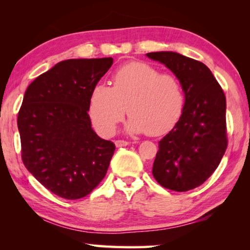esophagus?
Returning <instances> with one entry per match:
<instances>
[{"label": "esophagus", "mask_w": 250, "mask_h": 250, "mask_svg": "<svg viewBox=\"0 0 250 250\" xmlns=\"http://www.w3.org/2000/svg\"><path fill=\"white\" fill-rule=\"evenodd\" d=\"M115 143H116V146H117V147L125 146L129 145V142H128V141H125V140H117Z\"/></svg>", "instance_id": "obj_1"}]
</instances>
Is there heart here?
I'll return each mask as SVG.
<instances>
[{"instance_id":"heart-1","label":"heart","mask_w":250,"mask_h":250,"mask_svg":"<svg viewBox=\"0 0 250 250\" xmlns=\"http://www.w3.org/2000/svg\"><path fill=\"white\" fill-rule=\"evenodd\" d=\"M185 96L175 76L161 74L146 62H132L112 76V87L99 83L91 91L89 115L99 133L110 137L131 116L126 129L131 133L161 135L170 131L183 113Z\"/></svg>"}]
</instances>
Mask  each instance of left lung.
<instances>
[{
    "label": "left lung",
    "instance_id": "obj_1",
    "mask_svg": "<svg viewBox=\"0 0 250 250\" xmlns=\"http://www.w3.org/2000/svg\"><path fill=\"white\" fill-rule=\"evenodd\" d=\"M166 65L183 87V113L159 142L152 174L160 185L186 192L213 174L227 149L226 98L208 67L174 52L147 53Z\"/></svg>",
    "mask_w": 250,
    "mask_h": 250
}]
</instances>
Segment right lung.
<instances>
[{
  "label": "right lung",
  "instance_id": "right-lung-1",
  "mask_svg": "<svg viewBox=\"0 0 250 250\" xmlns=\"http://www.w3.org/2000/svg\"><path fill=\"white\" fill-rule=\"evenodd\" d=\"M111 57L67 59L27 87L18 116L25 167L62 198L78 200L105 176L115 143L91 128V91Z\"/></svg>",
  "mask_w": 250,
  "mask_h": 250
}]
</instances>
